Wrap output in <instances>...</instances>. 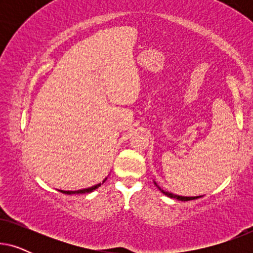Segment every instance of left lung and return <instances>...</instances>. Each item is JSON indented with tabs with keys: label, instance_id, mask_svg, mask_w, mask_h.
I'll use <instances>...</instances> for the list:
<instances>
[{
	"label": "left lung",
	"instance_id": "1",
	"mask_svg": "<svg viewBox=\"0 0 253 253\" xmlns=\"http://www.w3.org/2000/svg\"><path fill=\"white\" fill-rule=\"evenodd\" d=\"M155 185H157V183H155ZM158 186V185H157ZM159 188V186H158ZM159 190L164 193V195H166L167 197H169V198H174V199H177V200H181V202H188V200H193V199H198L199 197L202 196H198V197H183V196H177V195H174V193H170V192H167V191H164V190H161L160 188H159Z\"/></svg>",
	"mask_w": 253,
	"mask_h": 253
}]
</instances>
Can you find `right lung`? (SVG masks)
<instances>
[{
  "label": "right lung",
  "mask_w": 253,
  "mask_h": 253,
  "mask_svg": "<svg viewBox=\"0 0 253 253\" xmlns=\"http://www.w3.org/2000/svg\"><path fill=\"white\" fill-rule=\"evenodd\" d=\"M107 178H105L103 179V182L106 181ZM102 182V183H103ZM101 185V183H99V184H95V185H93V186H91V188H87V189H82V190H77V191H64V190H58V191L60 192H62V193H64V195H78V193H89V192H92V191H94L95 189H98L99 186Z\"/></svg>",
  "instance_id": "right-lung-1"
}]
</instances>
